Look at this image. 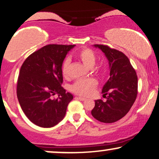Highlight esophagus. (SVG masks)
Segmentation results:
<instances>
[{"label":"esophagus","mask_w":159,"mask_h":159,"mask_svg":"<svg viewBox=\"0 0 159 159\" xmlns=\"http://www.w3.org/2000/svg\"><path fill=\"white\" fill-rule=\"evenodd\" d=\"M75 98H76V99L79 100H81V101H84V100H86V98H82V97H75Z\"/></svg>","instance_id":"esophagus-1"}]
</instances>
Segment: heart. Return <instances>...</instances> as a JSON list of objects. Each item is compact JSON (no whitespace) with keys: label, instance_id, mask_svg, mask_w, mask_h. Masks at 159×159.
<instances>
[{"label":"heart","instance_id":"heart-1","mask_svg":"<svg viewBox=\"0 0 159 159\" xmlns=\"http://www.w3.org/2000/svg\"><path fill=\"white\" fill-rule=\"evenodd\" d=\"M77 56L78 59L83 63L85 67L87 68H92L94 67L96 61V56L92 50L89 48H84L78 52ZM70 63V59H66L62 64L61 72L65 77H67L68 75ZM97 84V81L94 78L78 80L71 86V90L77 94L87 96L94 91Z\"/></svg>","mask_w":159,"mask_h":159}]
</instances>
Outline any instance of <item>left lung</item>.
<instances>
[{
	"mask_svg": "<svg viewBox=\"0 0 159 159\" xmlns=\"http://www.w3.org/2000/svg\"><path fill=\"white\" fill-rule=\"evenodd\" d=\"M93 46L101 50L108 59L110 78L102 89L106 100H94L95 105L91 113L98 121L112 123L125 116L135 102L138 88L137 75L123 53L106 45Z\"/></svg>",
	"mask_w": 159,
	"mask_h": 159,
	"instance_id": "obj_1",
	"label": "left lung"
}]
</instances>
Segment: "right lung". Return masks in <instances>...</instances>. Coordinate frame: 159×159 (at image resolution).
<instances>
[{
    "instance_id": "right-lung-1",
    "label": "right lung",
    "mask_w": 159,
    "mask_h": 159,
    "mask_svg": "<svg viewBox=\"0 0 159 159\" xmlns=\"http://www.w3.org/2000/svg\"><path fill=\"white\" fill-rule=\"evenodd\" d=\"M73 45H48L30 55L20 68L17 95L22 110L31 122L51 128L65 117L73 94L66 92L61 67ZM58 93L57 99L52 95Z\"/></svg>"
}]
</instances>
